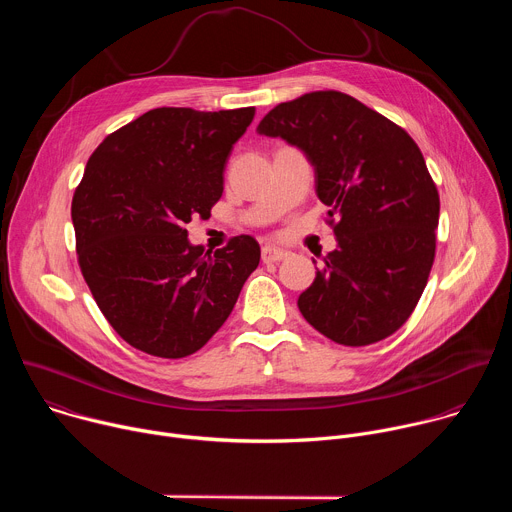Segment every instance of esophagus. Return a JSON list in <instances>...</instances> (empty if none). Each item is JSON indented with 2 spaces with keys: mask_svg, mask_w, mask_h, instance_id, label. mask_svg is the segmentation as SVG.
Returning a JSON list of instances; mask_svg holds the SVG:
<instances>
[{
  "mask_svg": "<svg viewBox=\"0 0 512 512\" xmlns=\"http://www.w3.org/2000/svg\"><path fill=\"white\" fill-rule=\"evenodd\" d=\"M287 257V251L285 249H279V247H273V245H265L261 249V259L263 263H277V261H283Z\"/></svg>",
  "mask_w": 512,
  "mask_h": 512,
  "instance_id": "34e87169",
  "label": "esophagus"
}]
</instances>
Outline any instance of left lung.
<instances>
[{
    "instance_id": "1",
    "label": "left lung",
    "mask_w": 512,
    "mask_h": 512,
    "mask_svg": "<svg viewBox=\"0 0 512 512\" xmlns=\"http://www.w3.org/2000/svg\"><path fill=\"white\" fill-rule=\"evenodd\" d=\"M259 133L298 145L330 206L338 247L298 300L326 338L367 346L413 314L435 259L440 194L411 135L354 97L314 91L279 103Z\"/></svg>"
}]
</instances>
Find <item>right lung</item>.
<instances>
[{
    "mask_svg": "<svg viewBox=\"0 0 512 512\" xmlns=\"http://www.w3.org/2000/svg\"><path fill=\"white\" fill-rule=\"evenodd\" d=\"M255 107H160L109 133L72 196L77 257L91 294L133 348L184 358L233 312L261 249L251 235L214 253L186 223L208 218Z\"/></svg>",
    "mask_w": 512,
    "mask_h": 512,
    "instance_id": "obj_1",
    "label": "right lung"
}]
</instances>
